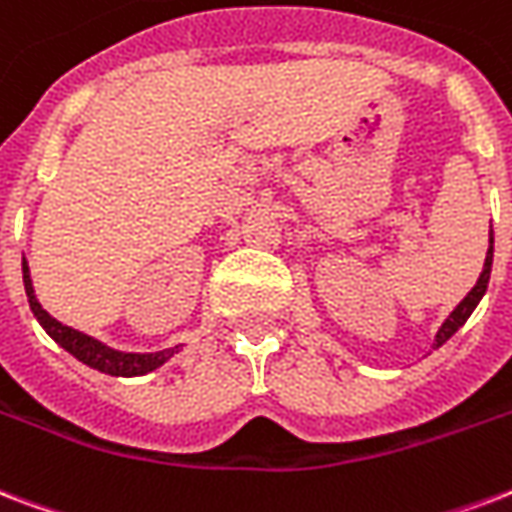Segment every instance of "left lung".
<instances>
[{
  "label": "left lung",
  "mask_w": 512,
  "mask_h": 512,
  "mask_svg": "<svg viewBox=\"0 0 512 512\" xmlns=\"http://www.w3.org/2000/svg\"><path fill=\"white\" fill-rule=\"evenodd\" d=\"M491 260H494V233H489V252H486V263H483V271L481 276H478V282H475V287L467 295H464V300L459 303V306L451 311L446 317V322L440 325L438 335H435V343H432V349H440L443 343L451 338V335L459 330V327L470 319V314L475 311V306L481 303V298L486 295V287H489V276H491Z\"/></svg>",
  "instance_id": "left-lung-1"
}]
</instances>
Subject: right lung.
<instances>
[{"label":"right lung","instance_id":"add662e5","mask_svg":"<svg viewBox=\"0 0 512 512\" xmlns=\"http://www.w3.org/2000/svg\"><path fill=\"white\" fill-rule=\"evenodd\" d=\"M23 287H26V298H29V306L34 311V317L42 325V330L53 338V341L66 349L72 357L88 365V368L99 370V373H107V376H123V378H134V376H147L152 370H158L161 365L179 354V346L174 349H163V351H120L112 349L107 343H101L99 338L93 335H85L74 327L58 322L56 317H50L48 311L42 308V303L34 295V282H31V271L26 257H23Z\"/></svg>","mask_w":512,"mask_h":512}]
</instances>
